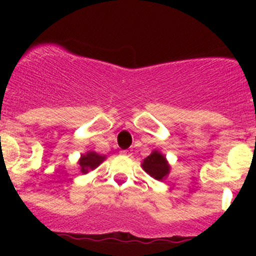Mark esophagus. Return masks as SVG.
I'll return each instance as SVG.
<instances>
[{"label":"esophagus","instance_id":"1","mask_svg":"<svg viewBox=\"0 0 256 256\" xmlns=\"http://www.w3.org/2000/svg\"><path fill=\"white\" fill-rule=\"evenodd\" d=\"M122 155H126V156H132V152L128 150H123L122 151Z\"/></svg>","mask_w":256,"mask_h":256}]
</instances>
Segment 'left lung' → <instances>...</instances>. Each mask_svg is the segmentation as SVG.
<instances>
[{
    "mask_svg": "<svg viewBox=\"0 0 256 256\" xmlns=\"http://www.w3.org/2000/svg\"><path fill=\"white\" fill-rule=\"evenodd\" d=\"M142 168L151 177L158 180H162L164 178L168 177L169 172H170V165L168 164L165 156L158 150H154L150 155L144 160L142 162Z\"/></svg>",
    "mask_w": 256,
    "mask_h": 256,
    "instance_id": "obj_1",
    "label": "left lung"
}]
</instances>
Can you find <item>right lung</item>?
Returning a JSON list of instances; mask_svg holds the SVG:
<instances>
[{
  "instance_id": "add662e5",
  "label": "right lung",
  "mask_w": 256,
  "mask_h": 256,
  "mask_svg": "<svg viewBox=\"0 0 256 256\" xmlns=\"http://www.w3.org/2000/svg\"><path fill=\"white\" fill-rule=\"evenodd\" d=\"M106 159V156L98 155L94 151H88L87 154L82 155V158L79 159V166H80V172L83 174L88 173L90 170L96 169L104 160Z\"/></svg>"
}]
</instances>
